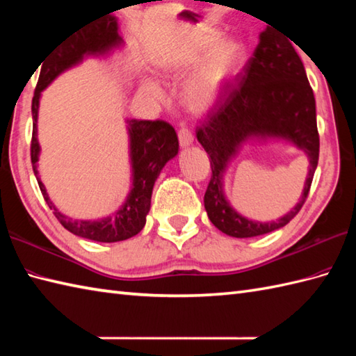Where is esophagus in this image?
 <instances>
[{
  "instance_id": "1",
  "label": "esophagus",
  "mask_w": 356,
  "mask_h": 356,
  "mask_svg": "<svg viewBox=\"0 0 356 356\" xmlns=\"http://www.w3.org/2000/svg\"><path fill=\"white\" fill-rule=\"evenodd\" d=\"M193 140H194V136H193L190 128H186V127L180 128V130H179V142H180V147H182V148L190 147L191 143H193Z\"/></svg>"
}]
</instances>
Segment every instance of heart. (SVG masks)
<instances>
[{
  "label": "heart",
  "mask_w": 356,
  "mask_h": 356,
  "mask_svg": "<svg viewBox=\"0 0 356 356\" xmlns=\"http://www.w3.org/2000/svg\"><path fill=\"white\" fill-rule=\"evenodd\" d=\"M218 40V30H202L162 63L165 76L171 79L182 78L185 73L200 65L184 88V101L193 111L203 113L213 108L226 84L236 76L245 63L246 50L243 44L232 38ZM142 88L154 99L162 97V90L154 81H145Z\"/></svg>",
  "instance_id": "b5f03b06"
}]
</instances>
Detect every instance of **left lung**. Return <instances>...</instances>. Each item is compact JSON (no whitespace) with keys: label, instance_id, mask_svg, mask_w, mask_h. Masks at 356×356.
Masks as SVG:
<instances>
[{"label":"left lung","instance_id":"8db88e82","mask_svg":"<svg viewBox=\"0 0 356 356\" xmlns=\"http://www.w3.org/2000/svg\"><path fill=\"white\" fill-rule=\"evenodd\" d=\"M195 134L211 159L213 174L203 202L217 229L226 236L246 238L289 223L305 205L320 154L315 97L293 45L274 29H264L254 55L243 67L240 84L200 122ZM254 138L291 141L309 157V172L300 202L275 222L249 221L229 205L222 191L227 163L245 141Z\"/></svg>","mask_w":356,"mask_h":356}]
</instances>
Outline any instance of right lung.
Instances as JSON below:
<instances>
[{"instance_id": "right-lung-1", "label": "right lung", "mask_w": 356, "mask_h": 356, "mask_svg": "<svg viewBox=\"0 0 356 356\" xmlns=\"http://www.w3.org/2000/svg\"><path fill=\"white\" fill-rule=\"evenodd\" d=\"M113 13V12H111ZM111 13L104 15L88 24L74 29L63 41H59L44 58L40 79L35 88L32 99L33 133L30 143V157H32L33 172L40 185V190L47 202L53 214L67 231L74 236L88 240L115 243L130 238L140 232L147 222V214L151 207V193L156 179L161 174L165 163L179 153V139L176 130L165 120H138L130 119L128 134H130V159L133 171V185L127 195V200L115 214L104 217L101 220H73L59 213L53 205L41 179L38 177L36 162L40 159V142H38V108H40L41 92L63 72L82 63L90 55H105L110 50L122 45V36L119 35L116 17ZM38 69V67H36Z\"/></svg>"}]
</instances>
